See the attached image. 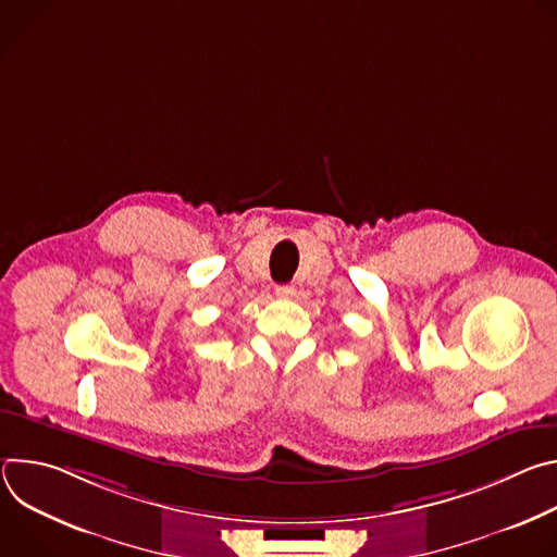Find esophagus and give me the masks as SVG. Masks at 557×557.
<instances>
[{
	"label": "esophagus",
	"mask_w": 557,
	"mask_h": 557,
	"mask_svg": "<svg viewBox=\"0 0 557 557\" xmlns=\"http://www.w3.org/2000/svg\"><path fill=\"white\" fill-rule=\"evenodd\" d=\"M275 295H277V297H293V295H295V286L282 284V286L275 288Z\"/></svg>",
	"instance_id": "obj_1"
}]
</instances>
